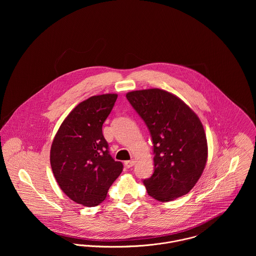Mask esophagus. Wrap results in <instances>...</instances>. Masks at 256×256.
<instances>
[{"mask_svg":"<svg viewBox=\"0 0 256 256\" xmlns=\"http://www.w3.org/2000/svg\"><path fill=\"white\" fill-rule=\"evenodd\" d=\"M124 164H125V166L126 168H132L134 164H135V160H126L125 162H124Z\"/></svg>","mask_w":256,"mask_h":256,"instance_id":"esophagus-1","label":"esophagus"}]
</instances>
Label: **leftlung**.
I'll return each mask as SVG.
<instances>
[{"mask_svg": "<svg viewBox=\"0 0 256 256\" xmlns=\"http://www.w3.org/2000/svg\"><path fill=\"white\" fill-rule=\"evenodd\" d=\"M126 98L145 121L154 144V170L144 180L148 194L160 202L187 194L203 174L208 158L199 117L164 90H133Z\"/></svg>", "mask_w": 256, "mask_h": 256, "instance_id": "1", "label": "left lung"}]
</instances>
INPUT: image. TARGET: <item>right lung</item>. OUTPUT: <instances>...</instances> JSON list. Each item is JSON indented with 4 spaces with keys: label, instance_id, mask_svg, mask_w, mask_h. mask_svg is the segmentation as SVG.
<instances>
[{
    "label": "right lung",
    "instance_id": "1",
    "mask_svg": "<svg viewBox=\"0 0 256 256\" xmlns=\"http://www.w3.org/2000/svg\"><path fill=\"white\" fill-rule=\"evenodd\" d=\"M116 100V94H106L82 102L65 118L53 139V174L62 191L78 204H100L122 172V162L112 158L102 134V124Z\"/></svg>",
    "mask_w": 256,
    "mask_h": 256
}]
</instances>
